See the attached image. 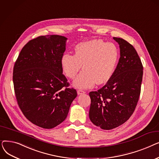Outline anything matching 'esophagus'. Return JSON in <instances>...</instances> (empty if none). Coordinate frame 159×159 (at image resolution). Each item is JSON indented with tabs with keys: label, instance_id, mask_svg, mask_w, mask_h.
I'll use <instances>...</instances> for the list:
<instances>
[{
	"label": "esophagus",
	"instance_id": "esophagus-1",
	"mask_svg": "<svg viewBox=\"0 0 159 159\" xmlns=\"http://www.w3.org/2000/svg\"><path fill=\"white\" fill-rule=\"evenodd\" d=\"M84 93H85V91H84L81 90V89L77 90V94L78 95H82V94H84Z\"/></svg>",
	"mask_w": 159,
	"mask_h": 159
}]
</instances>
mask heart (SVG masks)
I'll return each instance as SVG.
<instances>
[{"mask_svg": "<svg viewBox=\"0 0 159 159\" xmlns=\"http://www.w3.org/2000/svg\"><path fill=\"white\" fill-rule=\"evenodd\" d=\"M119 59V52L113 43L101 39L91 40L78 44L75 53H66L61 58V65L67 77L74 79V87L80 89L92 88L97 82L103 84L110 80L115 72Z\"/></svg>", "mask_w": 159, "mask_h": 159, "instance_id": "heart-1", "label": "heart"}]
</instances>
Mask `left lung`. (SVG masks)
<instances>
[{
    "label": "left lung",
    "instance_id": "8db88e82",
    "mask_svg": "<svg viewBox=\"0 0 159 159\" xmlns=\"http://www.w3.org/2000/svg\"><path fill=\"white\" fill-rule=\"evenodd\" d=\"M113 39L120 48L117 66L104 86L89 93V119L106 130L120 126L135 111L143 75V66L134 47L121 38Z\"/></svg>",
    "mask_w": 159,
    "mask_h": 159
}]
</instances>
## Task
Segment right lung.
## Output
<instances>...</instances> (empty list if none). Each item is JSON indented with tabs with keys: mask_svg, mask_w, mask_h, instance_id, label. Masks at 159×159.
Listing matches in <instances>:
<instances>
[{
	"mask_svg": "<svg viewBox=\"0 0 159 159\" xmlns=\"http://www.w3.org/2000/svg\"><path fill=\"white\" fill-rule=\"evenodd\" d=\"M66 37L40 36L25 45L13 73L15 93L20 109L31 122L52 129L67 117L77 91L68 88L61 58Z\"/></svg>",
	"mask_w": 159,
	"mask_h": 159,
	"instance_id": "right-lung-1",
	"label": "right lung"
}]
</instances>
